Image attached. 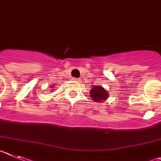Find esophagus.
<instances>
[{"instance_id": "34e87169", "label": "esophagus", "mask_w": 161, "mask_h": 161, "mask_svg": "<svg viewBox=\"0 0 161 161\" xmlns=\"http://www.w3.org/2000/svg\"><path fill=\"white\" fill-rule=\"evenodd\" d=\"M74 80H75V81H79V79H76V78H74Z\"/></svg>"}]
</instances>
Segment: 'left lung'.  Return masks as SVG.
Listing matches in <instances>:
<instances>
[{
    "mask_svg": "<svg viewBox=\"0 0 161 161\" xmlns=\"http://www.w3.org/2000/svg\"><path fill=\"white\" fill-rule=\"evenodd\" d=\"M90 96L95 103H102L106 100L109 94L102 86H94L90 91Z\"/></svg>",
    "mask_w": 161,
    "mask_h": 161,
    "instance_id": "8db88e82",
    "label": "left lung"
}]
</instances>
